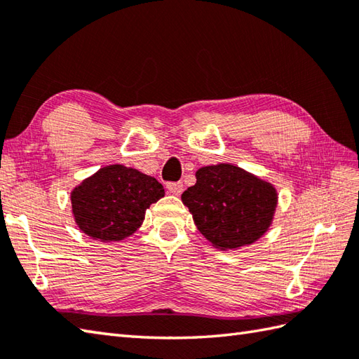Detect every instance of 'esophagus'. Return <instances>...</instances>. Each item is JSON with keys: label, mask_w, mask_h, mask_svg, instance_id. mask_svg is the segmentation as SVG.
I'll return each mask as SVG.
<instances>
[{"label": "esophagus", "mask_w": 359, "mask_h": 359, "mask_svg": "<svg viewBox=\"0 0 359 359\" xmlns=\"http://www.w3.org/2000/svg\"><path fill=\"white\" fill-rule=\"evenodd\" d=\"M166 188L171 194L180 196L182 191H184V184H182V182H170V184L166 185Z\"/></svg>", "instance_id": "esophagus-1"}]
</instances>
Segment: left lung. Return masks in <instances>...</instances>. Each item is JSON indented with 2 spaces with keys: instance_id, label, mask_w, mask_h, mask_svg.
I'll use <instances>...</instances> for the list:
<instances>
[{
  "instance_id": "obj_1",
  "label": "left lung",
  "mask_w": 359,
  "mask_h": 359,
  "mask_svg": "<svg viewBox=\"0 0 359 359\" xmlns=\"http://www.w3.org/2000/svg\"><path fill=\"white\" fill-rule=\"evenodd\" d=\"M182 202L212 247L236 250L251 245L269 230L278 193L242 168L219 163L196 171V185L182 194Z\"/></svg>"
}]
</instances>
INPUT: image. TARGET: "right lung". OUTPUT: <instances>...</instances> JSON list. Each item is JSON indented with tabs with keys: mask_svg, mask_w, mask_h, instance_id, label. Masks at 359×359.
Instances as JSON below:
<instances>
[{
	"mask_svg": "<svg viewBox=\"0 0 359 359\" xmlns=\"http://www.w3.org/2000/svg\"><path fill=\"white\" fill-rule=\"evenodd\" d=\"M163 196L162 184L151 175L123 165H109L72 189V215L89 238L118 242L140 228L149 205Z\"/></svg>",
	"mask_w": 359,
	"mask_h": 359,
	"instance_id": "add662e5",
	"label": "right lung"
}]
</instances>
